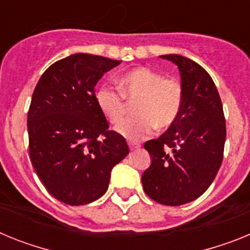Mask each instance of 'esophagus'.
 I'll list each match as a JSON object with an SVG mask.
<instances>
[{
  "label": "esophagus",
  "instance_id": "obj_1",
  "mask_svg": "<svg viewBox=\"0 0 250 250\" xmlns=\"http://www.w3.org/2000/svg\"><path fill=\"white\" fill-rule=\"evenodd\" d=\"M129 149L131 150V151H135V150L139 149V145H134V144H131V143H130V144H129Z\"/></svg>",
  "mask_w": 250,
  "mask_h": 250
}]
</instances>
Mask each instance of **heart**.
Segmentation results:
<instances>
[{
	"instance_id": "obj_1",
	"label": "heart",
	"mask_w": 250,
	"mask_h": 250,
	"mask_svg": "<svg viewBox=\"0 0 250 250\" xmlns=\"http://www.w3.org/2000/svg\"><path fill=\"white\" fill-rule=\"evenodd\" d=\"M119 90L107 85L95 91V103L112 125H118L126 114V102L138 100V118L124 121L118 131L130 140H140L154 130L171 126L179 118L184 101L182 83L149 67H136L121 75Z\"/></svg>"
}]
</instances>
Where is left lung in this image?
Instances as JSON below:
<instances>
[{
  "instance_id": "8db88e82",
  "label": "left lung",
  "mask_w": 250,
  "mask_h": 250,
  "mask_svg": "<svg viewBox=\"0 0 250 250\" xmlns=\"http://www.w3.org/2000/svg\"><path fill=\"white\" fill-rule=\"evenodd\" d=\"M178 66L184 90L182 111L158 139L145 143L151 164L141 176L152 200L170 207L198 199L223 161L225 118L216 86L200 65L180 55H163Z\"/></svg>"
}]
</instances>
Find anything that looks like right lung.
I'll return each instance as SVG.
<instances>
[{
  "label": "right lung",
  "instance_id": "obj_1",
  "mask_svg": "<svg viewBox=\"0 0 250 250\" xmlns=\"http://www.w3.org/2000/svg\"><path fill=\"white\" fill-rule=\"evenodd\" d=\"M121 61L90 54L59 60L42 74L27 114L28 147L46 190L68 205L95 202L129 154L95 103V86Z\"/></svg>",
  "mask_w": 250,
  "mask_h": 250
}]
</instances>
